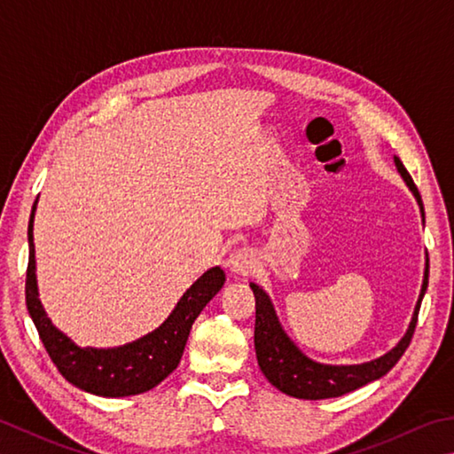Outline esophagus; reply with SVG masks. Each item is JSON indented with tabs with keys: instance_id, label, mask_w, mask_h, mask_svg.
<instances>
[{
	"instance_id": "34e87169",
	"label": "esophagus",
	"mask_w": 454,
	"mask_h": 454,
	"mask_svg": "<svg viewBox=\"0 0 454 454\" xmlns=\"http://www.w3.org/2000/svg\"><path fill=\"white\" fill-rule=\"evenodd\" d=\"M226 268L236 276H248L255 270V258L248 248L234 250L226 260Z\"/></svg>"
}]
</instances>
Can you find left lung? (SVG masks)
<instances>
[{
    "instance_id": "obj_1",
    "label": "left lung",
    "mask_w": 454,
    "mask_h": 454,
    "mask_svg": "<svg viewBox=\"0 0 454 454\" xmlns=\"http://www.w3.org/2000/svg\"><path fill=\"white\" fill-rule=\"evenodd\" d=\"M395 167H397L399 175L405 180L409 191L419 202V208L423 214L425 222V210L423 200L419 194L413 178L403 167V162L395 156ZM428 286V255L425 262V278L421 286V294H419L417 306L411 317V324L407 333L401 337V341L395 345L391 351H387L385 356L377 357L373 361L359 365H327L317 364V361L309 359L298 345H295L287 333L284 332L282 324L276 316L274 303H271L270 295L262 290L260 286L250 284L254 298H255V325H254V348L255 357H258V365L262 373L266 375L268 381L286 395L295 399H332L341 397L345 393H351L359 389L371 381H377L383 375L389 373L395 367V364L401 359L403 353L409 348L411 337L415 333L419 308H421L423 295Z\"/></svg>"
}]
</instances>
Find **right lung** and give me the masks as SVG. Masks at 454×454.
<instances>
[{
  "instance_id": "1",
  "label": "right lung",
  "mask_w": 454,
  "mask_h": 454,
  "mask_svg": "<svg viewBox=\"0 0 454 454\" xmlns=\"http://www.w3.org/2000/svg\"><path fill=\"white\" fill-rule=\"evenodd\" d=\"M35 204L27 228L29 263L26 303L49 357L71 385L98 397H129V395L151 391L178 367L194 319L226 282L224 270L216 266L204 271L178 300L170 316L141 340L109 349L79 348L51 324L41 306L35 276V244H33Z\"/></svg>"
}]
</instances>
